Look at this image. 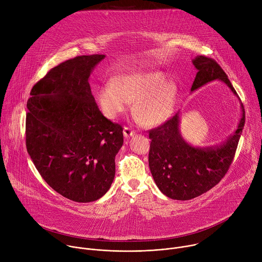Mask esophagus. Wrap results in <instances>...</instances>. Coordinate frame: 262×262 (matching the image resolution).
Returning <instances> with one entry per match:
<instances>
[{
  "mask_svg": "<svg viewBox=\"0 0 262 262\" xmlns=\"http://www.w3.org/2000/svg\"><path fill=\"white\" fill-rule=\"evenodd\" d=\"M123 135H124L125 139H127V138L134 137V136L136 135V132L133 130L132 128H129V127H124V129H123Z\"/></svg>",
  "mask_w": 262,
  "mask_h": 262,
  "instance_id": "34e87169",
  "label": "esophagus"
}]
</instances>
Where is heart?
Wrapping results in <instances>:
<instances>
[{
	"instance_id": "1",
	"label": "heart",
	"mask_w": 262,
	"mask_h": 262,
	"mask_svg": "<svg viewBox=\"0 0 262 262\" xmlns=\"http://www.w3.org/2000/svg\"><path fill=\"white\" fill-rule=\"evenodd\" d=\"M177 95V86L167 81L159 70H139L118 77L112 86L98 92V102L103 114L116 119L134 101L133 112L147 127L166 123L172 116Z\"/></svg>"
}]
</instances>
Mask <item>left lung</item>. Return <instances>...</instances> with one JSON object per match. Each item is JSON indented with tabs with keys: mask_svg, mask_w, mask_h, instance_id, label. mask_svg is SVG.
Returning a JSON list of instances; mask_svg holds the SVG:
<instances>
[{
	"mask_svg": "<svg viewBox=\"0 0 262 262\" xmlns=\"http://www.w3.org/2000/svg\"><path fill=\"white\" fill-rule=\"evenodd\" d=\"M197 69L191 92L212 81H221L239 97L227 74L212 59L197 56L192 60ZM235 132L220 143L194 146L180 134V112L166 123L149 132L151 140L149 168L160 191L174 200H190L209 191L228 171L245 125V108Z\"/></svg>",
	"mask_w": 262,
	"mask_h": 262,
	"instance_id": "obj_1",
	"label": "left lung"
}]
</instances>
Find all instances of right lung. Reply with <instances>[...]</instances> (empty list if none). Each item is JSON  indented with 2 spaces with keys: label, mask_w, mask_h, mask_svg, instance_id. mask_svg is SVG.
<instances>
[{
  "label": "right lung",
  "mask_w": 262,
  "mask_h": 262,
  "mask_svg": "<svg viewBox=\"0 0 262 262\" xmlns=\"http://www.w3.org/2000/svg\"><path fill=\"white\" fill-rule=\"evenodd\" d=\"M104 55L79 56L51 69L27 102V150L47 183L63 197L96 201L115 177L121 125L105 118L91 93L90 74Z\"/></svg>",
  "instance_id": "obj_1"
}]
</instances>
